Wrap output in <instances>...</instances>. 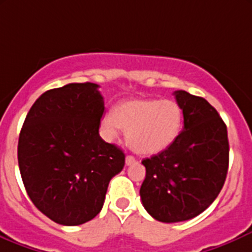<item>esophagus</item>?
<instances>
[{
    "label": "esophagus",
    "instance_id": "obj_1",
    "mask_svg": "<svg viewBox=\"0 0 252 252\" xmlns=\"http://www.w3.org/2000/svg\"><path fill=\"white\" fill-rule=\"evenodd\" d=\"M133 163H135V157L130 156V155H129V156H126V166H130V164H133Z\"/></svg>",
    "mask_w": 252,
    "mask_h": 252
}]
</instances>
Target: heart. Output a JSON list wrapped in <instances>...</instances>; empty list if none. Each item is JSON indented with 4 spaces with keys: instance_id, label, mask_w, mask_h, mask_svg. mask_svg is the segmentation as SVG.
I'll list each match as a JSON object with an SVG mask.
<instances>
[{
    "instance_id": "1",
    "label": "heart",
    "mask_w": 252,
    "mask_h": 252,
    "mask_svg": "<svg viewBox=\"0 0 252 252\" xmlns=\"http://www.w3.org/2000/svg\"><path fill=\"white\" fill-rule=\"evenodd\" d=\"M102 129L117 136L119 129L128 131V141L138 154L152 155L167 149L179 135L183 111L172 98H136L119 103L114 114L103 117Z\"/></svg>"
}]
</instances>
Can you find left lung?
<instances>
[{
  "label": "left lung",
  "instance_id": "8db88e82",
  "mask_svg": "<svg viewBox=\"0 0 252 252\" xmlns=\"http://www.w3.org/2000/svg\"><path fill=\"white\" fill-rule=\"evenodd\" d=\"M184 128L172 145L142 159L145 210L164 223L191 220L208 207L224 185L229 166L227 126L204 97L175 91Z\"/></svg>",
  "mask_w": 252,
  "mask_h": 252
}]
</instances>
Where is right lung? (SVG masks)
<instances>
[{"instance_id": "1", "label": "right lung", "mask_w": 252, "mask_h": 252, "mask_svg": "<svg viewBox=\"0 0 252 252\" xmlns=\"http://www.w3.org/2000/svg\"><path fill=\"white\" fill-rule=\"evenodd\" d=\"M94 83L42 94L23 123L18 164L28 196L53 222L79 225L98 215L126 155L98 134L105 102Z\"/></svg>"}]
</instances>
